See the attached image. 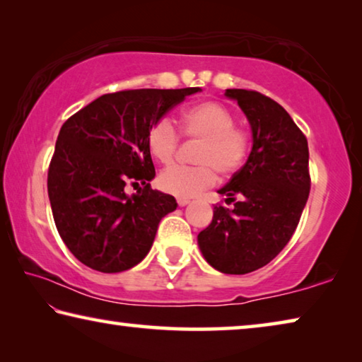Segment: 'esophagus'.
Segmentation results:
<instances>
[{"label":"esophagus","mask_w":362,"mask_h":362,"mask_svg":"<svg viewBox=\"0 0 362 362\" xmlns=\"http://www.w3.org/2000/svg\"><path fill=\"white\" fill-rule=\"evenodd\" d=\"M177 204H179L180 207L189 204V199L188 198H177Z\"/></svg>","instance_id":"obj_1"}]
</instances>
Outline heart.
<instances>
[{"instance_id": "heart-1", "label": "heart", "mask_w": 362, "mask_h": 362, "mask_svg": "<svg viewBox=\"0 0 362 362\" xmlns=\"http://www.w3.org/2000/svg\"><path fill=\"white\" fill-rule=\"evenodd\" d=\"M236 118L218 102H201L183 110L179 124L188 139L199 140L194 153L198 166H169L158 177L163 192L180 198L198 194L216 182V173L230 177L240 169L250 150L249 134L235 126ZM180 136L168 118L153 122L146 134V146L156 161L168 164L179 148Z\"/></svg>"}]
</instances>
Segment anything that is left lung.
<instances>
[{"label":"left lung","instance_id":"obj_1","mask_svg":"<svg viewBox=\"0 0 362 362\" xmlns=\"http://www.w3.org/2000/svg\"><path fill=\"white\" fill-rule=\"evenodd\" d=\"M252 129V150L214 206L211 225L198 235L203 257L226 274H246L272 262L296 231L310 194L308 142L291 115L257 90L226 89Z\"/></svg>","mask_w":362,"mask_h":362}]
</instances>
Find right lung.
I'll use <instances>...</instances> for the list:
<instances>
[{"instance_id":"right-lung-1","label":"right lung","mask_w":362,"mask_h":362,"mask_svg":"<svg viewBox=\"0 0 362 362\" xmlns=\"http://www.w3.org/2000/svg\"><path fill=\"white\" fill-rule=\"evenodd\" d=\"M201 90L131 89L105 94L64 122L47 170L57 231L86 267L119 273L145 259L175 198L150 187L146 134L187 95ZM138 188L136 195L125 193Z\"/></svg>"}]
</instances>
